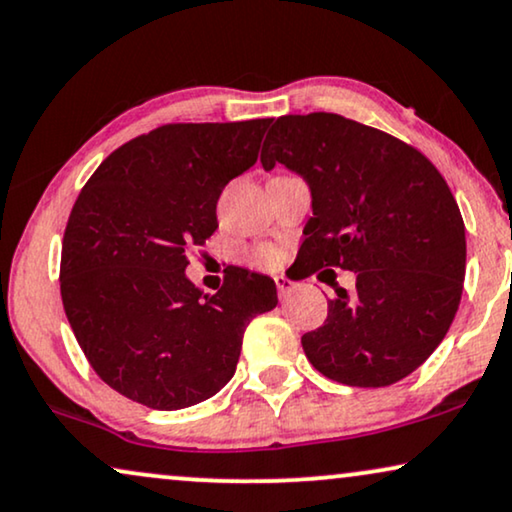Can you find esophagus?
Returning a JSON list of instances; mask_svg holds the SVG:
<instances>
[{
	"mask_svg": "<svg viewBox=\"0 0 512 512\" xmlns=\"http://www.w3.org/2000/svg\"><path fill=\"white\" fill-rule=\"evenodd\" d=\"M274 281H276V288H278V295H281V299H285V297L290 295L292 290H295V283H292L290 278H285V276H276Z\"/></svg>",
	"mask_w": 512,
	"mask_h": 512,
	"instance_id": "esophagus-1",
	"label": "esophagus"
}]
</instances>
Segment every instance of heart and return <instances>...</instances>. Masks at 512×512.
Returning a JSON list of instances; mask_svg holds the SVG:
<instances>
[{"instance_id":"1","label":"heart","mask_w":512,"mask_h":512,"mask_svg":"<svg viewBox=\"0 0 512 512\" xmlns=\"http://www.w3.org/2000/svg\"><path fill=\"white\" fill-rule=\"evenodd\" d=\"M252 262H255L257 267L274 269L276 264L281 262V250H278L276 245H260V248L252 252Z\"/></svg>"}]
</instances>
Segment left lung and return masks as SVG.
Returning a JSON list of instances; mask_svg holds the SVG:
<instances>
[{"label": "left lung", "instance_id": "1", "mask_svg": "<svg viewBox=\"0 0 512 512\" xmlns=\"http://www.w3.org/2000/svg\"><path fill=\"white\" fill-rule=\"evenodd\" d=\"M262 166L309 182L302 276L356 274L306 332L309 363L346 386L379 388L412 374L445 339L466 276V227L445 177L419 149L330 112L271 119Z\"/></svg>", "mask_w": 512, "mask_h": 512}]
</instances>
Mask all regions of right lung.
I'll return each mask as SVG.
<instances>
[{"instance_id": "right-lung-1", "label": "right lung", "mask_w": 512, "mask_h": 512, "mask_svg": "<svg viewBox=\"0 0 512 512\" xmlns=\"http://www.w3.org/2000/svg\"><path fill=\"white\" fill-rule=\"evenodd\" d=\"M269 121L154 128L114 149L74 201L60 255L67 320L95 374L133 403L168 412L215 395L245 327L278 304L255 271L234 267L215 295L185 276Z\"/></svg>"}]
</instances>
